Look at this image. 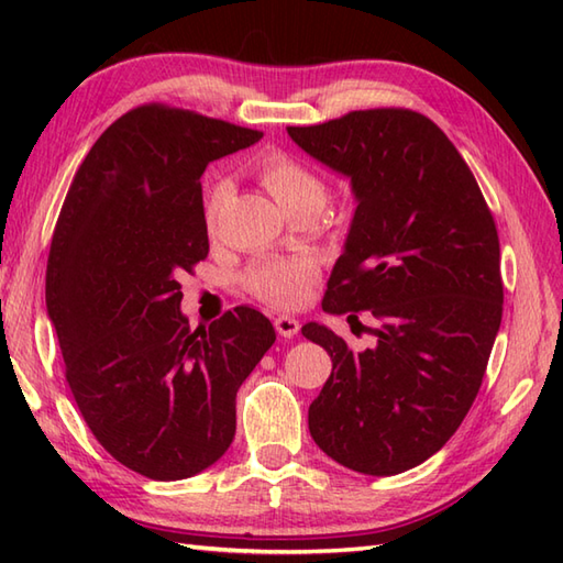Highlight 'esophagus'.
Listing matches in <instances>:
<instances>
[{"label": "esophagus", "instance_id": "obj_1", "mask_svg": "<svg viewBox=\"0 0 563 563\" xmlns=\"http://www.w3.org/2000/svg\"><path fill=\"white\" fill-rule=\"evenodd\" d=\"M275 331L280 333V336H285V339H292L297 331H300V321H297L295 317H288V314H280V317H275Z\"/></svg>", "mask_w": 563, "mask_h": 563}]
</instances>
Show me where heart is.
Returning <instances> with one entry per match:
<instances>
[{
	"label": "heart",
	"mask_w": 563,
	"mask_h": 563,
	"mask_svg": "<svg viewBox=\"0 0 563 563\" xmlns=\"http://www.w3.org/2000/svg\"><path fill=\"white\" fill-rule=\"evenodd\" d=\"M258 176L275 202L285 210L305 200H327L324 184L307 172L302 164L285 157H271L258 166ZM227 194L224 184H214L208 190V220L218 214L220 202ZM314 280V263L307 258H273L254 263L246 273V288L258 302L271 307H295L305 300L309 285Z\"/></svg>",
	"instance_id": "heart-1"
}]
</instances>
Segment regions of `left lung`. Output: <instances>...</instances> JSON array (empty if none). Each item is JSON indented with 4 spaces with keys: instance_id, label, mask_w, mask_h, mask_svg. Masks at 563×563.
Wrapping results in <instances>:
<instances>
[{
    "instance_id": "8db88e82",
    "label": "left lung",
    "mask_w": 563,
    "mask_h": 563,
    "mask_svg": "<svg viewBox=\"0 0 563 563\" xmlns=\"http://www.w3.org/2000/svg\"><path fill=\"white\" fill-rule=\"evenodd\" d=\"M288 135L349 178L355 200L321 309L377 319L375 345L357 353L319 321L302 327L333 363L309 433L353 472H406L445 445L482 387L504 314L492 210L421 113L353 111Z\"/></svg>"
}]
</instances>
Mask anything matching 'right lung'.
Listing matches in <instances>:
<instances>
[{"label":"right lung","instance_id":"add662e5","mask_svg":"<svg viewBox=\"0 0 563 563\" xmlns=\"http://www.w3.org/2000/svg\"><path fill=\"white\" fill-rule=\"evenodd\" d=\"M261 137L140 106L93 142L59 210L45 305L67 385L101 445L150 479H188L222 457L236 391L275 341L251 307L194 331L178 283L210 249L202 172Z\"/></svg>","mask_w":563,"mask_h":563}]
</instances>
